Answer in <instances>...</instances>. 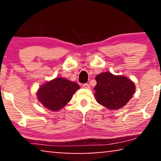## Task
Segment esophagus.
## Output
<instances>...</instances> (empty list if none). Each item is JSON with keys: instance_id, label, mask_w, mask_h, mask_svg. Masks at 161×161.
Masks as SVG:
<instances>
[{"instance_id": "1", "label": "esophagus", "mask_w": 161, "mask_h": 161, "mask_svg": "<svg viewBox=\"0 0 161 161\" xmlns=\"http://www.w3.org/2000/svg\"><path fill=\"white\" fill-rule=\"evenodd\" d=\"M83 86L84 89H90V85L89 84V83H84V84L83 85Z\"/></svg>"}]
</instances>
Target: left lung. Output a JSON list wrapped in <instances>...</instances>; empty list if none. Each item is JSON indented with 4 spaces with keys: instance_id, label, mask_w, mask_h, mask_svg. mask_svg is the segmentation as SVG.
<instances>
[{
    "instance_id": "1",
    "label": "left lung",
    "mask_w": 161,
    "mask_h": 161,
    "mask_svg": "<svg viewBox=\"0 0 161 161\" xmlns=\"http://www.w3.org/2000/svg\"><path fill=\"white\" fill-rule=\"evenodd\" d=\"M97 85L94 96L99 104L108 109L118 110L124 107L136 92V86L130 79L115 75L109 72H102L95 77Z\"/></svg>"
}]
</instances>
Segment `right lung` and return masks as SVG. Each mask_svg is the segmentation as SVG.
<instances>
[{
  "mask_svg": "<svg viewBox=\"0 0 161 161\" xmlns=\"http://www.w3.org/2000/svg\"><path fill=\"white\" fill-rule=\"evenodd\" d=\"M80 86L64 78H56L42 85L36 92L37 99L46 108L58 111L71 100Z\"/></svg>",
  "mask_w": 161,
  "mask_h": 161,
  "instance_id": "1",
  "label": "right lung"
}]
</instances>
